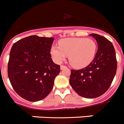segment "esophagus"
<instances>
[{
  "label": "esophagus",
  "instance_id": "esophagus-1",
  "mask_svg": "<svg viewBox=\"0 0 124 124\" xmlns=\"http://www.w3.org/2000/svg\"><path fill=\"white\" fill-rule=\"evenodd\" d=\"M67 68V67L65 65H61V70H63L64 69H66Z\"/></svg>",
  "mask_w": 124,
  "mask_h": 124
}]
</instances>
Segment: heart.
I'll list each match as a JSON object with an SVG mask.
<instances>
[{
    "mask_svg": "<svg viewBox=\"0 0 124 124\" xmlns=\"http://www.w3.org/2000/svg\"><path fill=\"white\" fill-rule=\"evenodd\" d=\"M97 51V43L92 39L67 38L59 41V46H52L51 54L56 63H62L67 55H69L71 65L76 68H82L93 61Z\"/></svg>",
    "mask_w": 124,
    "mask_h": 124,
    "instance_id": "obj_1",
    "label": "heart"
}]
</instances>
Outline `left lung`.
Returning <instances> with one entry per match:
<instances>
[{
  "label": "left lung",
  "mask_w": 124,
  "mask_h": 124,
  "mask_svg": "<svg viewBox=\"0 0 124 124\" xmlns=\"http://www.w3.org/2000/svg\"><path fill=\"white\" fill-rule=\"evenodd\" d=\"M98 50L93 61L80 70H71L70 84L74 91L87 99L97 98L107 91L117 70L116 52L110 41L103 36L91 33Z\"/></svg>",
  "instance_id": "8db88e82"
}]
</instances>
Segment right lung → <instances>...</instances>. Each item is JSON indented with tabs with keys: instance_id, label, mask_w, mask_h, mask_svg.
I'll return each instance as SVG.
<instances>
[{
	"instance_id": "1",
	"label": "right lung",
	"mask_w": 124,
	"mask_h": 124,
	"mask_svg": "<svg viewBox=\"0 0 124 124\" xmlns=\"http://www.w3.org/2000/svg\"><path fill=\"white\" fill-rule=\"evenodd\" d=\"M54 40L31 35L12 46L8 76L15 92L25 100H43L53 89L55 78L61 71L50 54Z\"/></svg>"
}]
</instances>
